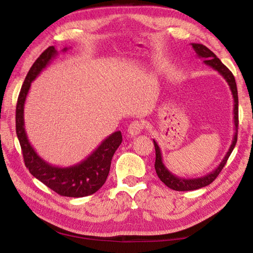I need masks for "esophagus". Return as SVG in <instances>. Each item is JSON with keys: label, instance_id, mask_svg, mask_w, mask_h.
Listing matches in <instances>:
<instances>
[{"label": "esophagus", "instance_id": "obj_1", "mask_svg": "<svg viewBox=\"0 0 253 253\" xmlns=\"http://www.w3.org/2000/svg\"><path fill=\"white\" fill-rule=\"evenodd\" d=\"M143 128H144V124L142 122L134 121L129 124V126H128V132H129L131 136H136L140 134V131L143 130Z\"/></svg>", "mask_w": 253, "mask_h": 253}]
</instances>
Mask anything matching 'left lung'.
I'll return each instance as SVG.
<instances>
[{"instance_id": "8db88e82", "label": "left lung", "mask_w": 253, "mask_h": 253, "mask_svg": "<svg viewBox=\"0 0 253 253\" xmlns=\"http://www.w3.org/2000/svg\"><path fill=\"white\" fill-rule=\"evenodd\" d=\"M192 48L194 49L196 55L199 58L203 59V62L205 65L211 67L212 69L219 72V74L223 77L225 79L226 83H228L231 93H232L233 97V122H234V135H233V139L232 143L230 145L229 151L226 152L225 156L223 157V160L221 161L219 166L215 169H213L212 172H210L209 174L204 175L202 177H196V178H183V177H178L176 175H174L170 170L168 169V168L164 165L163 163V158H162V152L161 148L158 146V144L155 142V139H153L154 142V146H155V154H156V160H155V170L157 176L160 177L161 181L165 184L166 186H169V188L175 191H193V190H198V188L208 186L209 184H211L214 179L216 178L217 175L220 174V172L223 169V166L225 165L226 161H228L229 156L232 153L233 148L237 144V139H238V125H239V99H238V89H237V84H235V79L228 68H226L223 63L221 62V60L214 54L211 50L203 44L200 43H191Z\"/></svg>"}]
</instances>
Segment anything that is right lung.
Returning a JSON list of instances; mask_svg holds the SVG:
<instances>
[{
    "label": "right lung",
    "instance_id": "obj_1",
    "mask_svg": "<svg viewBox=\"0 0 253 253\" xmlns=\"http://www.w3.org/2000/svg\"><path fill=\"white\" fill-rule=\"evenodd\" d=\"M68 49L62 51L66 52ZM58 51L54 46H49L40 54L32 67L30 68L21 88L16 104L15 127L16 135L22 148L24 163L29 172L39 179L44 185L62 196L69 198H84L91 195L104 185L109 174L111 160L116 149L123 142L121 131H115L93 151L90 155L78 164L59 168L51 165L38 155L32 145L30 144L27 131L24 128V104L31 87V83L41 74V71L55 58Z\"/></svg>",
    "mask_w": 253,
    "mask_h": 253
}]
</instances>
